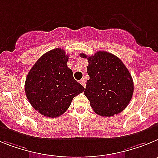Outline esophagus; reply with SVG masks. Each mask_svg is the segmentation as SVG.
<instances>
[{
  "mask_svg": "<svg viewBox=\"0 0 158 158\" xmlns=\"http://www.w3.org/2000/svg\"><path fill=\"white\" fill-rule=\"evenodd\" d=\"M79 83H81V84L83 85V87H86V81H85V79H80V80H79Z\"/></svg>",
  "mask_w": 158,
  "mask_h": 158,
  "instance_id": "34e87169",
  "label": "esophagus"
}]
</instances>
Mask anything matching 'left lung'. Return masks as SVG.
<instances>
[{
  "mask_svg": "<svg viewBox=\"0 0 158 158\" xmlns=\"http://www.w3.org/2000/svg\"><path fill=\"white\" fill-rule=\"evenodd\" d=\"M88 61L90 76L84 90L85 96L97 114L111 117L128 106L134 93V82L130 71L122 60L106 52L94 56L80 54Z\"/></svg>",
  "mask_w": 158,
  "mask_h": 158,
  "instance_id": "obj_1",
  "label": "left lung"
}]
</instances>
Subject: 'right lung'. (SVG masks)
I'll use <instances>...</instances> for the list:
<instances>
[{
    "mask_svg": "<svg viewBox=\"0 0 158 158\" xmlns=\"http://www.w3.org/2000/svg\"><path fill=\"white\" fill-rule=\"evenodd\" d=\"M68 57L61 48L49 51L36 61L26 77L27 98L35 110L46 117L62 115L74 97L84 90L68 67Z\"/></svg>",
    "mask_w": 158,
    "mask_h": 158,
    "instance_id": "add662e5",
    "label": "right lung"
}]
</instances>
